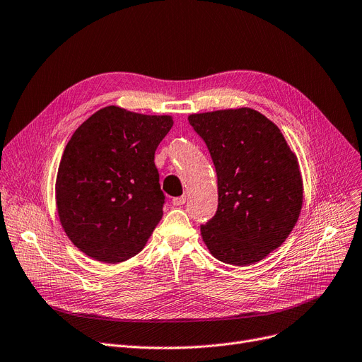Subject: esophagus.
<instances>
[{
	"label": "esophagus",
	"instance_id": "obj_1",
	"mask_svg": "<svg viewBox=\"0 0 362 362\" xmlns=\"http://www.w3.org/2000/svg\"><path fill=\"white\" fill-rule=\"evenodd\" d=\"M171 202H173V205H175V206H182V205L186 202V197H185V195H182V197L173 198V201H171Z\"/></svg>",
	"mask_w": 362,
	"mask_h": 362
}]
</instances>
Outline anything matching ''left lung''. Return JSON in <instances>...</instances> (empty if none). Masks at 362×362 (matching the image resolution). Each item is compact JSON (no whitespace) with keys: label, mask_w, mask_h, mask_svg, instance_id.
Returning a JSON list of instances; mask_svg holds the SVG:
<instances>
[{"label":"left lung","mask_w":362,"mask_h":362,"mask_svg":"<svg viewBox=\"0 0 362 362\" xmlns=\"http://www.w3.org/2000/svg\"><path fill=\"white\" fill-rule=\"evenodd\" d=\"M187 120L217 171V213L201 226L206 248L226 264H255L298 221L303 198L298 158L280 129L252 108L191 114Z\"/></svg>","instance_id":"8db88e82"}]
</instances>
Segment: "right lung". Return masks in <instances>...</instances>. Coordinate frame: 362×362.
Wrapping results in <instances>:
<instances>
[{
    "mask_svg": "<svg viewBox=\"0 0 362 362\" xmlns=\"http://www.w3.org/2000/svg\"><path fill=\"white\" fill-rule=\"evenodd\" d=\"M171 126V116L108 105L73 133L55 201L66 235L88 257L117 264L144 250L163 217L154 156Z\"/></svg>",
    "mask_w": 362,
    "mask_h": 362,
    "instance_id": "obj_1",
    "label": "right lung"
}]
</instances>
